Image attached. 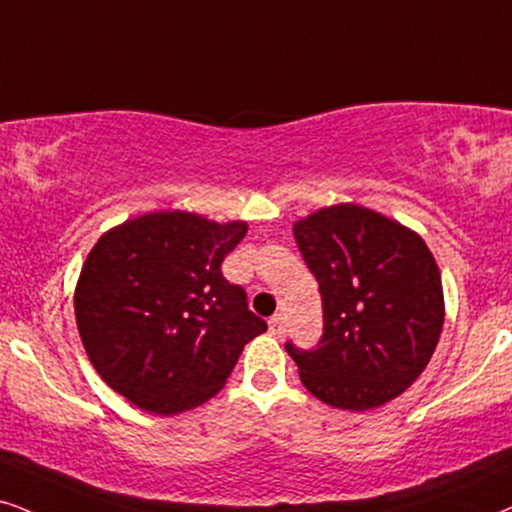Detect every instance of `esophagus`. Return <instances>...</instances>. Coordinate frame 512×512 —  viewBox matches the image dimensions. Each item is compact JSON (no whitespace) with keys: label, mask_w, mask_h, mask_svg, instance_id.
Here are the masks:
<instances>
[{"label":"esophagus","mask_w":512,"mask_h":512,"mask_svg":"<svg viewBox=\"0 0 512 512\" xmlns=\"http://www.w3.org/2000/svg\"><path fill=\"white\" fill-rule=\"evenodd\" d=\"M268 329L270 334L275 338H282L284 331H287V324H284V317L282 315H272L268 320Z\"/></svg>","instance_id":"1"}]
</instances>
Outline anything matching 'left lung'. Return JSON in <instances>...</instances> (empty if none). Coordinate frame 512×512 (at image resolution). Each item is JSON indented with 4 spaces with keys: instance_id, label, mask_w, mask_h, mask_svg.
Returning a JSON list of instances; mask_svg holds the SVG:
<instances>
[{
    "instance_id": "obj_1",
    "label": "left lung",
    "mask_w": 512,
    "mask_h": 512,
    "mask_svg": "<svg viewBox=\"0 0 512 512\" xmlns=\"http://www.w3.org/2000/svg\"><path fill=\"white\" fill-rule=\"evenodd\" d=\"M320 284L322 336L284 348L303 386L338 409L381 407L421 376L444 324L440 270L426 242L371 209L336 204L294 225Z\"/></svg>"
}]
</instances>
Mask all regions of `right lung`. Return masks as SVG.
<instances>
[{
    "instance_id": "add662e5",
    "label": "right lung",
    "mask_w": 512,
    "mask_h": 512,
    "mask_svg": "<svg viewBox=\"0 0 512 512\" xmlns=\"http://www.w3.org/2000/svg\"><path fill=\"white\" fill-rule=\"evenodd\" d=\"M247 223L157 211L105 232L75 291L82 343L115 393L152 414L207 402L268 324L221 263Z\"/></svg>"
}]
</instances>
